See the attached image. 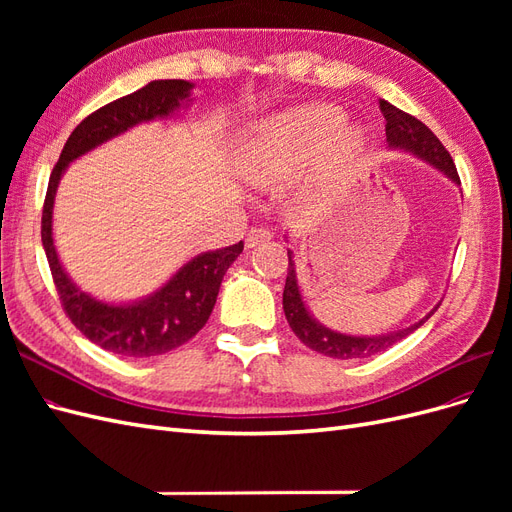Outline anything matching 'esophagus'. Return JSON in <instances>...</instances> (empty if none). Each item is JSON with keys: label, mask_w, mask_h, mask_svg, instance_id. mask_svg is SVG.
<instances>
[{"label": "esophagus", "mask_w": 512, "mask_h": 512, "mask_svg": "<svg viewBox=\"0 0 512 512\" xmlns=\"http://www.w3.org/2000/svg\"><path fill=\"white\" fill-rule=\"evenodd\" d=\"M271 239V230L269 228H258V226H254L250 232H247V237H245V247H256V245H260V243H265V241H269Z\"/></svg>", "instance_id": "obj_1"}]
</instances>
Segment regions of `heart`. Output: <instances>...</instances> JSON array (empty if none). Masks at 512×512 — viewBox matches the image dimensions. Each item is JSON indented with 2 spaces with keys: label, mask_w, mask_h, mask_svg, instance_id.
I'll list each match as a JSON object with an SVG mask.
<instances>
[{
  "label": "heart",
  "mask_w": 512,
  "mask_h": 512,
  "mask_svg": "<svg viewBox=\"0 0 512 512\" xmlns=\"http://www.w3.org/2000/svg\"><path fill=\"white\" fill-rule=\"evenodd\" d=\"M346 115L331 104L301 106L265 119L250 132L237 156L239 173L256 188L299 173L333 142L339 153H354L361 145L356 130H342Z\"/></svg>",
  "instance_id": "1"
}]
</instances>
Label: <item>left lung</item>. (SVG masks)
I'll return each instance as SVG.
<instances>
[{"mask_svg":"<svg viewBox=\"0 0 512 512\" xmlns=\"http://www.w3.org/2000/svg\"><path fill=\"white\" fill-rule=\"evenodd\" d=\"M380 111L386 119V143H389V147L406 149L414 153V156L423 158L425 162L440 168L448 179L461 183L451 153L444 149V145L438 141V136L433 134L423 121H418L416 117L399 111L397 106L389 104L386 100H380ZM438 307L440 305H436V309ZM436 309H431L423 320H418L416 324H412V327L399 329L386 335L354 337V335L331 331L327 327H322V324L316 322L312 314L307 312V307L301 299L299 284H297V271H294L292 252L288 250V275H286V286H284L286 320L290 324V329L294 331V335H297L307 348H312L324 356H331V359H367L371 354H378L389 346L401 342V339L408 337L412 331H416L433 312H436Z\"/></svg>","mask_w":512,"mask_h":512,"instance_id":"1","label":"left lung"}]
</instances>
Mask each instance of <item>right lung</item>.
Wrapping results in <instances>:
<instances>
[{
  "label": "right lung",
  "instance_id": "1",
  "mask_svg": "<svg viewBox=\"0 0 512 512\" xmlns=\"http://www.w3.org/2000/svg\"><path fill=\"white\" fill-rule=\"evenodd\" d=\"M188 81H151L143 89L98 108L74 128L53 168L42 209V245L66 316L89 342L130 359L164 354L179 348L205 327L220 284L243 241L194 256L151 297L130 305H108L72 284L53 243V203L61 175L72 160L106 143L141 121L168 117L190 98Z\"/></svg>",
  "mask_w": 512,
  "mask_h": 512
}]
</instances>
